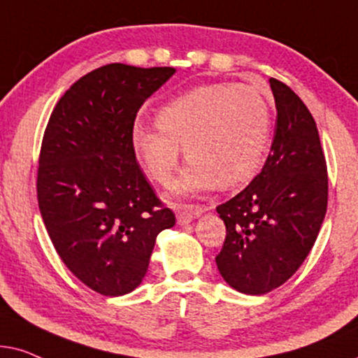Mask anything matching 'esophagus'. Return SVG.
I'll return each instance as SVG.
<instances>
[{
    "mask_svg": "<svg viewBox=\"0 0 358 358\" xmlns=\"http://www.w3.org/2000/svg\"><path fill=\"white\" fill-rule=\"evenodd\" d=\"M204 211H208V206H196V208L180 209L178 214H176V221H178V224H188V222H192L194 217L201 216Z\"/></svg>",
    "mask_w": 358,
    "mask_h": 358,
    "instance_id": "1",
    "label": "esophagus"
}]
</instances>
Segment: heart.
<instances>
[{"label": "heart", "instance_id": "1", "mask_svg": "<svg viewBox=\"0 0 358 358\" xmlns=\"http://www.w3.org/2000/svg\"><path fill=\"white\" fill-rule=\"evenodd\" d=\"M271 132V111L255 88L237 83L196 87L162 106L159 124L137 122L132 145L152 180L166 183L180 159H189L171 183L182 196L214 187L249 182L264 162Z\"/></svg>", "mask_w": 358, "mask_h": 358}]
</instances>
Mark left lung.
Returning a JSON list of instances; mask_svg holds the SVG:
<instances>
[{
	"instance_id": "1",
	"label": "left lung",
	"mask_w": 358,
	"mask_h": 358,
	"mask_svg": "<svg viewBox=\"0 0 358 358\" xmlns=\"http://www.w3.org/2000/svg\"><path fill=\"white\" fill-rule=\"evenodd\" d=\"M276 126L264 169L216 211L226 239L216 264L237 292L265 294L292 278L313 249L327 209V165L313 114L270 78Z\"/></svg>"
}]
</instances>
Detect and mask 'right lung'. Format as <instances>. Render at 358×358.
<instances>
[{
    "mask_svg": "<svg viewBox=\"0 0 358 358\" xmlns=\"http://www.w3.org/2000/svg\"><path fill=\"white\" fill-rule=\"evenodd\" d=\"M173 73L99 66L66 90L42 137L37 201L45 229L66 268L104 296L139 287L157 236L175 226L132 145L141 106Z\"/></svg>",
    "mask_w": 358,
    "mask_h": 358,
    "instance_id": "1",
    "label": "right lung"
}]
</instances>
